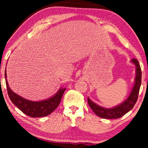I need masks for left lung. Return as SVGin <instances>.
<instances>
[{
    "label": "left lung",
    "instance_id": "left-lung-1",
    "mask_svg": "<svg viewBox=\"0 0 148 148\" xmlns=\"http://www.w3.org/2000/svg\"><path fill=\"white\" fill-rule=\"evenodd\" d=\"M131 61L135 64V67H136V69H135L136 75H135L134 86H133L132 90L126 100L113 108H106L96 104V103L92 102L90 98H88L89 106L97 116L102 119H119L129 112L133 108L137 102V98H138L139 88L141 86V70L138 60L136 58H133Z\"/></svg>",
    "mask_w": 148,
    "mask_h": 148
}]
</instances>
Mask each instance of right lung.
<instances>
[{"label":"right lung","mask_w":148,"mask_h":148,"mask_svg":"<svg viewBox=\"0 0 148 148\" xmlns=\"http://www.w3.org/2000/svg\"><path fill=\"white\" fill-rule=\"evenodd\" d=\"M5 76L7 92L10 100L24 114L31 117H42L51 114L60 104L62 95L66 90V88H60L56 94L51 98L44 100L34 102L22 98L13 92L8 84L6 70Z\"/></svg>","instance_id":"right-lung-1"}]
</instances>
